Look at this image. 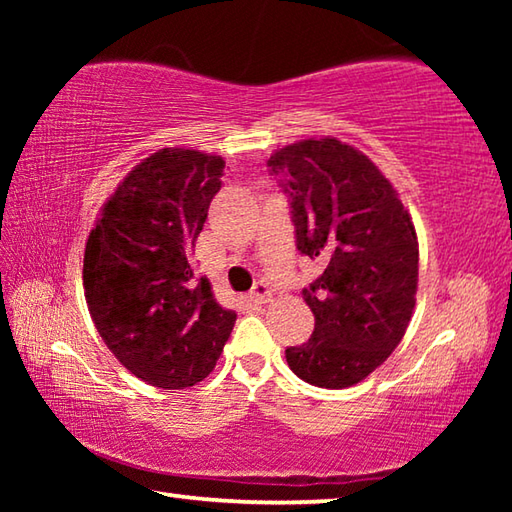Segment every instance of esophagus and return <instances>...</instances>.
Instances as JSON below:
<instances>
[{
    "mask_svg": "<svg viewBox=\"0 0 512 512\" xmlns=\"http://www.w3.org/2000/svg\"><path fill=\"white\" fill-rule=\"evenodd\" d=\"M271 296H273L271 287H268L266 282H257L253 291H250V302H255V305H264V302L271 300Z\"/></svg>",
    "mask_w": 512,
    "mask_h": 512,
    "instance_id": "esophagus-1",
    "label": "esophagus"
}]
</instances>
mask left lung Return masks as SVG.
<instances>
[{"label": "left lung", "instance_id": "1", "mask_svg": "<svg viewBox=\"0 0 512 512\" xmlns=\"http://www.w3.org/2000/svg\"><path fill=\"white\" fill-rule=\"evenodd\" d=\"M289 196L296 248L323 262L302 298L314 334L284 350L289 368L320 388L366 379L400 345L418 291L411 214L368 155L336 137L302 140L268 158Z\"/></svg>", "mask_w": 512, "mask_h": 512}]
</instances>
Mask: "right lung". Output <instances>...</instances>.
Segmentation results:
<instances>
[{
  "mask_svg": "<svg viewBox=\"0 0 512 512\" xmlns=\"http://www.w3.org/2000/svg\"><path fill=\"white\" fill-rule=\"evenodd\" d=\"M223 167L221 155L194 149L149 155L101 207L85 244L94 327L121 366L167 391L210 375L237 320L192 268Z\"/></svg>",
  "mask_w": 512,
  "mask_h": 512,
  "instance_id": "1",
  "label": "right lung"
}]
</instances>
